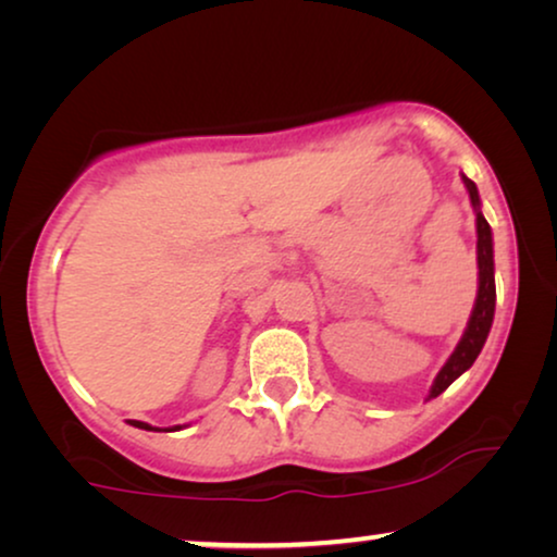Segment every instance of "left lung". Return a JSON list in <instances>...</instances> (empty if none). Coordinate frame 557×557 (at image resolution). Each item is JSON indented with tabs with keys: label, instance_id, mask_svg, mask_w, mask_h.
I'll return each mask as SVG.
<instances>
[{
	"label": "left lung",
	"instance_id": "1",
	"mask_svg": "<svg viewBox=\"0 0 557 557\" xmlns=\"http://www.w3.org/2000/svg\"><path fill=\"white\" fill-rule=\"evenodd\" d=\"M463 185L469 189L471 205H474L476 212V263H479V292H476V304L471 309L469 324L463 330V337L459 345H456L454 355L448 357L444 368L433 380L429 398H436L446 391L448 385L454 383L456 377L463 375L474 360L482 352L486 337H490L492 322H494V304H497V288H494V248H492V227L486 223L482 210H479V193L476 185L469 177H463Z\"/></svg>",
	"mask_w": 557,
	"mask_h": 557
}]
</instances>
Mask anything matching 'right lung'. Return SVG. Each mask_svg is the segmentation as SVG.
I'll return each mask as SVG.
<instances>
[{
    "label": "right lung",
    "instance_id": "add662e5",
    "mask_svg": "<svg viewBox=\"0 0 557 557\" xmlns=\"http://www.w3.org/2000/svg\"><path fill=\"white\" fill-rule=\"evenodd\" d=\"M132 425H136V429H144V431H159V429H154V425H149V423H144V421H128ZM180 425H174V429H164V431H177Z\"/></svg>",
    "mask_w": 557,
    "mask_h": 557
}]
</instances>
